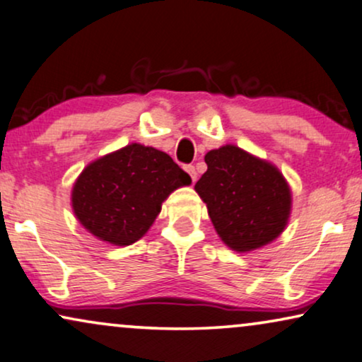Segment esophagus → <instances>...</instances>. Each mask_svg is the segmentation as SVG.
Listing matches in <instances>:
<instances>
[{
  "instance_id": "obj_1",
  "label": "esophagus",
  "mask_w": 362,
  "mask_h": 362,
  "mask_svg": "<svg viewBox=\"0 0 362 362\" xmlns=\"http://www.w3.org/2000/svg\"><path fill=\"white\" fill-rule=\"evenodd\" d=\"M185 172L190 175L192 182L197 180V172H195V167H194V165H185Z\"/></svg>"
}]
</instances>
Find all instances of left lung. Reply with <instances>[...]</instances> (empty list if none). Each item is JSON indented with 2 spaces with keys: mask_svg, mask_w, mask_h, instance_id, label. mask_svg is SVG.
<instances>
[{
  "mask_svg": "<svg viewBox=\"0 0 362 362\" xmlns=\"http://www.w3.org/2000/svg\"><path fill=\"white\" fill-rule=\"evenodd\" d=\"M207 172L195 192L223 244L252 252L282 234L292 210V192L282 172L237 145H222L205 155Z\"/></svg>",
  "mask_w": 362,
  "mask_h": 362,
  "instance_id": "8db88e82",
  "label": "left lung"
}]
</instances>
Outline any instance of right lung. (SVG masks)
Masks as SVG:
<instances>
[{
    "label": "right lung",
    "mask_w": 362,
    "mask_h": 362,
    "mask_svg": "<svg viewBox=\"0 0 362 362\" xmlns=\"http://www.w3.org/2000/svg\"><path fill=\"white\" fill-rule=\"evenodd\" d=\"M190 184L170 155L130 144L81 170L71 189V209L91 235L125 247L147 234L173 190Z\"/></svg>",
    "instance_id": "obj_1"
}]
</instances>
